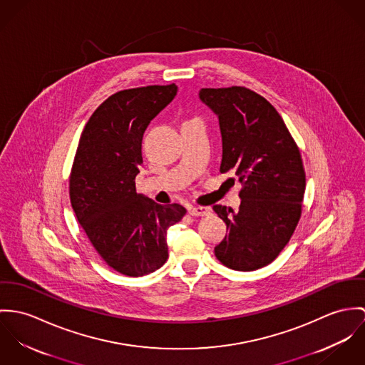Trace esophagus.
<instances>
[{
	"mask_svg": "<svg viewBox=\"0 0 365 365\" xmlns=\"http://www.w3.org/2000/svg\"><path fill=\"white\" fill-rule=\"evenodd\" d=\"M189 214L190 215H195V217H202V215H208L210 214V208L208 207H200V205H190L187 208Z\"/></svg>",
	"mask_w": 365,
	"mask_h": 365,
	"instance_id": "1",
	"label": "esophagus"
}]
</instances>
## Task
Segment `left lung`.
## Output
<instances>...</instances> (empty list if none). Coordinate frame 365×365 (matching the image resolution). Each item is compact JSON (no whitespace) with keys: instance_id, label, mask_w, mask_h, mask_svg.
<instances>
[{"instance_id":"8db88e82","label":"left lung","mask_w":365,"mask_h":365,"mask_svg":"<svg viewBox=\"0 0 365 365\" xmlns=\"http://www.w3.org/2000/svg\"><path fill=\"white\" fill-rule=\"evenodd\" d=\"M199 98L220 122V172H234L243 185L238 211L214 205L228 231L214 253L230 269L257 270L279 256L299 221L305 193L299 150L279 112L256 92L202 88Z\"/></svg>"}]
</instances>
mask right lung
Segmentation results:
<instances>
[{
	"instance_id": "add662e5",
	"label": "right lung",
	"mask_w": 365,
	"mask_h": 365,
	"mask_svg": "<svg viewBox=\"0 0 365 365\" xmlns=\"http://www.w3.org/2000/svg\"><path fill=\"white\" fill-rule=\"evenodd\" d=\"M178 86L150 85L109 96L82 131L70 176L74 212L101 257L116 272L140 277L168 259L166 232L186 208L137 195L141 143L150 122Z\"/></svg>"
}]
</instances>
